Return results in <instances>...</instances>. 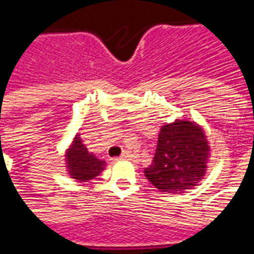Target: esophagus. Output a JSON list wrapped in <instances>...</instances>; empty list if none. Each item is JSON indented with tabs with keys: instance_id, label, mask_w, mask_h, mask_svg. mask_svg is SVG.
<instances>
[{
	"instance_id": "esophagus-1",
	"label": "esophagus",
	"mask_w": 254,
	"mask_h": 254,
	"mask_svg": "<svg viewBox=\"0 0 254 254\" xmlns=\"http://www.w3.org/2000/svg\"><path fill=\"white\" fill-rule=\"evenodd\" d=\"M127 158H130V152L129 151H124L121 156H120V159H127Z\"/></svg>"
}]
</instances>
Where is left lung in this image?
Instances as JSON below:
<instances>
[{"mask_svg":"<svg viewBox=\"0 0 254 254\" xmlns=\"http://www.w3.org/2000/svg\"><path fill=\"white\" fill-rule=\"evenodd\" d=\"M209 144L196 122L177 120L160 127L154 160L144 176L160 191L182 193L197 187L207 171Z\"/></svg>","mask_w":254,"mask_h":254,"instance_id":"obj_1","label":"left lung"}]
</instances>
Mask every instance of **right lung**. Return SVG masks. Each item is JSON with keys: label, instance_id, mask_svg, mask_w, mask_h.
Returning <instances> with one entry per match:
<instances>
[{"label": "right lung", "instance_id": "1", "mask_svg": "<svg viewBox=\"0 0 254 254\" xmlns=\"http://www.w3.org/2000/svg\"><path fill=\"white\" fill-rule=\"evenodd\" d=\"M80 134H76L73 140L70 148L66 151L65 160L69 176L73 180L80 182H87L94 180L105 170L106 162L98 159L92 152H89L88 148L83 144V140L78 137Z\"/></svg>", "mask_w": 254, "mask_h": 254}]
</instances>
